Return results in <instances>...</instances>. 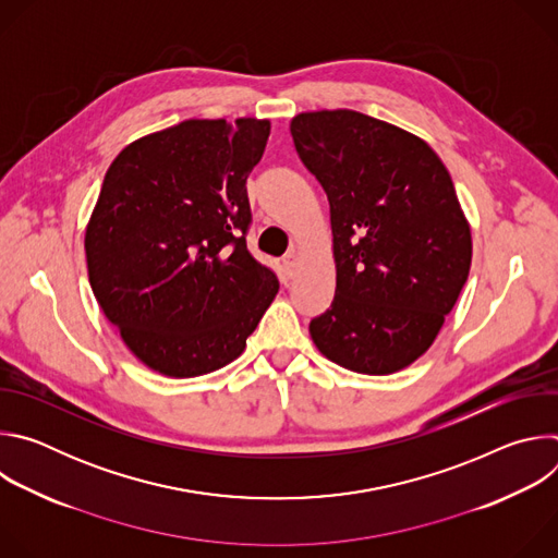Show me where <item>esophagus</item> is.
I'll return each mask as SVG.
<instances>
[{"label":"esophagus","mask_w":558,"mask_h":558,"mask_svg":"<svg viewBox=\"0 0 558 558\" xmlns=\"http://www.w3.org/2000/svg\"><path fill=\"white\" fill-rule=\"evenodd\" d=\"M295 265H298V258H295V252H289L284 258H282V267L287 271V276H293L295 271Z\"/></svg>","instance_id":"esophagus-1"}]
</instances>
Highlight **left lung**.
Segmentation results:
<instances>
[{"instance_id": "left-lung-1", "label": "left lung", "mask_w": 558, "mask_h": 558, "mask_svg": "<svg viewBox=\"0 0 558 558\" xmlns=\"http://www.w3.org/2000/svg\"><path fill=\"white\" fill-rule=\"evenodd\" d=\"M291 136L329 198L338 271L308 333L349 371H400L428 351L468 280L452 179L428 143L355 110L298 114Z\"/></svg>"}]
</instances>
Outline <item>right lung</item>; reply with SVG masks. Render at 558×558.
Wrapping results in <instances>:
<instances>
[{"mask_svg":"<svg viewBox=\"0 0 558 558\" xmlns=\"http://www.w3.org/2000/svg\"><path fill=\"white\" fill-rule=\"evenodd\" d=\"M269 121L190 119L130 143L86 229L90 287L128 349L170 377L243 353L278 293L247 250V177Z\"/></svg>","mask_w":558,"mask_h":558,"instance_id":"right-lung-1","label":"right lung"}]
</instances>
